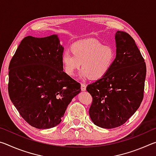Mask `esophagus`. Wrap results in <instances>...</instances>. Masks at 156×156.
<instances>
[{
	"instance_id": "1",
	"label": "esophagus",
	"mask_w": 156,
	"mask_h": 156,
	"mask_svg": "<svg viewBox=\"0 0 156 156\" xmlns=\"http://www.w3.org/2000/svg\"><path fill=\"white\" fill-rule=\"evenodd\" d=\"M81 90L83 91L86 90V85L84 84H81Z\"/></svg>"
}]
</instances>
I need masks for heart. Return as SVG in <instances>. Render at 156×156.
Masks as SVG:
<instances>
[{"label":"heart","mask_w":156,"mask_h":156,"mask_svg":"<svg viewBox=\"0 0 156 156\" xmlns=\"http://www.w3.org/2000/svg\"><path fill=\"white\" fill-rule=\"evenodd\" d=\"M71 49L72 54L65 51L61 56L65 72L71 76H74L82 64L80 78L100 80L109 73L115 60V51L112 47L93 39L77 42Z\"/></svg>","instance_id":"heart-1"}]
</instances>
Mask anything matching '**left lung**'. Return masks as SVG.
<instances>
[{"label":"left lung","instance_id":"obj_1","mask_svg":"<svg viewBox=\"0 0 156 156\" xmlns=\"http://www.w3.org/2000/svg\"><path fill=\"white\" fill-rule=\"evenodd\" d=\"M116 55L107 74L88 84L93 102L89 115L94 125L105 129L122 125L143 99L147 69L135 41L127 33L115 34Z\"/></svg>","mask_w":156,"mask_h":156}]
</instances>
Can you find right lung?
Masks as SVG:
<instances>
[{
  "label": "right lung",
  "mask_w": 156,
  "mask_h": 156,
  "mask_svg": "<svg viewBox=\"0 0 156 156\" xmlns=\"http://www.w3.org/2000/svg\"><path fill=\"white\" fill-rule=\"evenodd\" d=\"M64 47L57 34L23 38L9 66L10 100L26 122L37 129L59 125L80 84L63 72Z\"/></svg>",
  "instance_id": "right-lung-1"
}]
</instances>
